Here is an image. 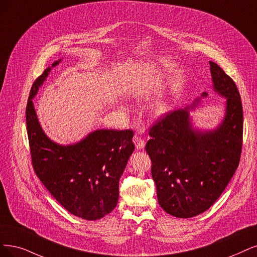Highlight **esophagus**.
Here are the masks:
<instances>
[{
	"mask_svg": "<svg viewBox=\"0 0 257 257\" xmlns=\"http://www.w3.org/2000/svg\"><path fill=\"white\" fill-rule=\"evenodd\" d=\"M134 143H135L137 149H142V148H144V146H145L144 139L142 138V137H140V136H135Z\"/></svg>",
	"mask_w": 257,
	"mask_h": 257,
	"instance_id": "esophagus-1",
	"label": "esophagus"
}]
</instances>
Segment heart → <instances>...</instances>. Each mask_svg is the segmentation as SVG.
Wrapping results in <instances>:
<instances>
[{"instance_id":"heart-1","label":"heart","mask_w":257,"mask_h":257,"mask_svg":"<svg viewBox=\"0 0 257 257\" xmlns=\"http://www.w3.org/2000/svg\"><path fill=\"white\" fill-rule=\"evenodd\" d=\"M169 109H170V101L165 96L160 97L156 101L155 108H154L155 113L157 114V115H163V114H165Z\"/></svg>"}]
</instances>
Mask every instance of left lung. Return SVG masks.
I'll return each instance as SVG.
<instances>
[{
	"instance_id": "left-lung-1",
	"label": "left lung",
	"mask_w": 257,
	"mask_h": 257,
	"mask_svg": "<svg viewBox=\"0 0 257 257\" xmlns=\"http://www.w3.org/2000/svg\"><path fill=\"white\" fill-rule=\"evenodd\" d=\"M210 65L214 90L226 98L225 116L219 127L197 131L189 119V108L178 109L150 127L151 139L145 147L151 159L159 204L179 218H191L208 210L229 184L240 161V94L219 65L212 61Z\"/></svg>"
}]
</instances>
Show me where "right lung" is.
<instances>
[{"label": "right lung", "instance_id": "obj_1", "mask_svg": "<svg viewBox=\"0 0 257 257\" xmlns=\"http://www.w3.org/2000/svg\"><path fill=\"white\" fill-rule=\"evenodd\" d=\"M60 60L55 61L56 66ZM51 68L33 83L26 106V128L37 177L66 211L85 220L111 213L118 200V182L135 150L134 131L100 129L79 143L61 146L45 136L33 98Z\"/></svg>", "mask_w": 257, "mask_h": 257}]
</instances>
